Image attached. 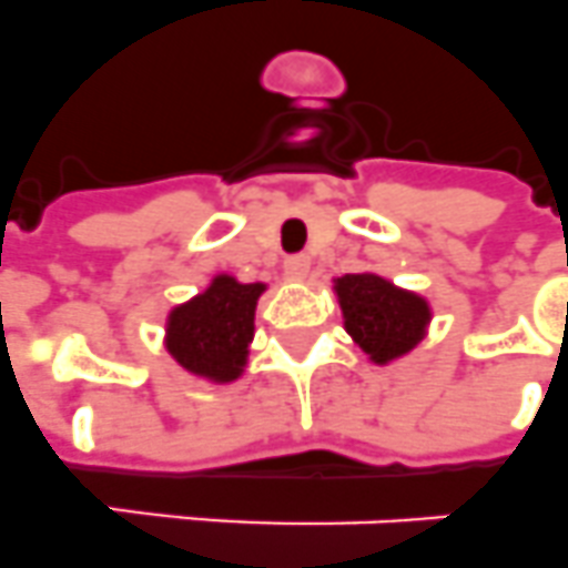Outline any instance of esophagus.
I'll list each match as a JSON object with an SVG mask.
<instances>
[{"label":"esophagus","mask_w":568,"mask_h":568,"mask_svg":"<svg viewBox=\"0 0 568 568\" xmlns=\"http://www.w3.org/2000/svg\"><path fill=\"white\" fill-rule=\"evenodd\" d=\"M308 268H312V256L308 254H294L285 260V274L292 276V280H306Z\"/></svg>","instance_id":"esophagus-1"}]
</instances>
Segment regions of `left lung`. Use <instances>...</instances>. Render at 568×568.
<instances>
[{
	"label": "left lung",
	"instance_id": "8db88e82",
	"mask_svg": "<svg viewBox=\"0 0 568 568\" xmlns=\"http://www.w3.org/2000/svg\"><path fill=\"white\" fill-rule=\"evenodd\" d=\"M346 335L375 366H389L416 349L433 323L430 300L375 271L332 280Z\"/></svg>",
	"mask_w": 568,
	"mask_h": 568
}]
</instances>
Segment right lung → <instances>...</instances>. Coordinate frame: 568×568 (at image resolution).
<instances>
[{"label": "right lung", "mask_w": 568, "mask_h": 568, "mask_svg": "<svg viewBox=\"0 0 568 568\" xmlns=\"http://www.w3.org/2000/svg\"><path fill=\"white\" fill-rule=\"evenodd\" d=\"M265 292V283H242L219 271L202 292L166 312L164 349L193 378L216 387L240 381L254 341L256 303Z\"/></svg>", "instance_id": "obj_1"}]
</instances>
